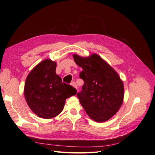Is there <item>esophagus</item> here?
<instances>
[{
  "label": "esophagus",
  "instance_id": "34e87169",
  "mask_svg": "<svg viewBox=\"0 0 155 155\" xmlns=\"http://www.w3.org/2000/svg\"><path fill=\"white\" fill-rule=\"evenodd\" d=\"M71 85L72 86V87H74L76 89H77L78 88V87H77V85H76V83H75L74 81H72V83H71Z\"/></svg>",
  "mask_w": 155,
  "mask_h": 155
}]
</instances>
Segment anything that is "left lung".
<instances>
[{
	"label": "left lung",
	"mask_w": 155,
	"mask_h": 155,
	"mask_svg": "<svg viewBox=\"0 0 155 155\" xmlns=\"http://www.w3.org/2000/svg\"><path fill=\"white\" fill-rule=\"evenodd\" d=\"M76 63L83 68L79 78L84 81L77 94L79 102L91 119L104 122L112 118L122 105L123 81L115 70L97 54L83 58L74 54Z\"/></svg>",
	"instance_id": "left-lung-1"
}]
</instances>
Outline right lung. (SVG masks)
<instances>
[{
	"label": "right lung",
	"mask_w": 155,
	"mask_h": 155,
	"mask_svg": "<svg viewBox=\"0 0 155 155\" xmlns=\"http://www.w3.org/2000/svg\"><path fill=\"white\" fill-rule=\"evenodd\" d=\"M55 69V62L45 59L31 70L25 81L24 93L28 105L42 118L57 116L63 110L67 98L77 93L76 88L62 82Z\"/></svg>",
	"instance_id": "right-lung-1"
}]
</instances>
